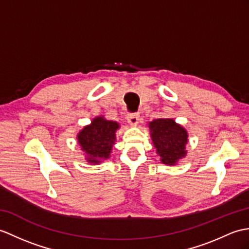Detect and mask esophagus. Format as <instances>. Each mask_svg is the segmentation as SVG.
Wrapping results in <instances>:
<instances>
[{
  "label": "esophagus",
  "instance_id": "obj_1",
  "mask_svg": "<svg viewBox=\"0 0 249 249\" xmlns=\"http://www.w3.org/2000/svg\"><path fill=\"white\" fill-rule=\"evenodd\" d=\"M139 119H140L139 113H129L127 115V122L131 126H136L139 123Z\"/></svg>",
  "mask_w": 249,
  "mask_h": 249
}]
</instances>
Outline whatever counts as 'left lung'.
<instances>
[{
  "label": "left lung",
  "instance_id": "left-lung-1",
  "mask_svg": "<svg viewBox=\"0 0 249 249\" xmlns=\"http://www.w3.org/2000/svg\"><path fill=\"white\" fill-rule=\"evenodd\" d=\"M154 146L161 162L175 165L187 155L188 132L173 119H156L148 123Z\"/></svg>",
  "mask_w": 249,
  "mask_h": 249
}]
</instances>
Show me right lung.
<instances>
[{
  "label": "right lung",
  "mask_w": 249,
  "mask_h": 249,
  "mask_svg": "<svg viewBox=\"0 0 249 249\" xmlns=\"http://www.w3.org/2000/svg\"><path fill=\"white\" fill-rule=\"evenodd\" d=\"M120 127L114 121L104 117H96L90 125L85 126L77 135V141L86 153V160L89 163L97 164L110 157L115 141V131Z\"/></svg>",
  "instance_id": "right-lung-1"
}]
</instances>
